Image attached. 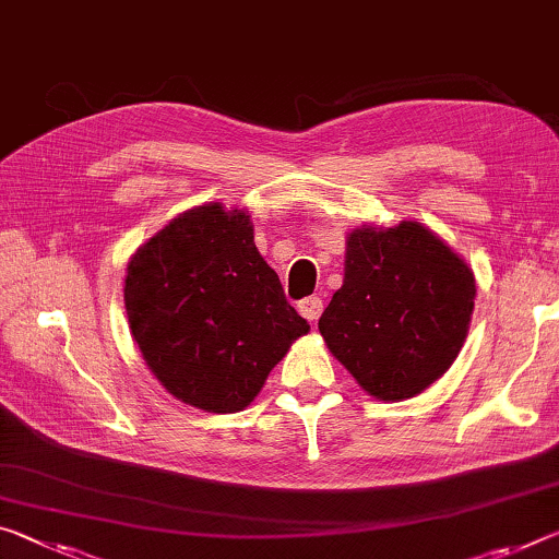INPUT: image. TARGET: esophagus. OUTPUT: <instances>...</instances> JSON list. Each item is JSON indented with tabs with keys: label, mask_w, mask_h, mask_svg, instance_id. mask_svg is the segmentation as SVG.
<instances>
[{
	"label": "esophagus",
	"mask_w": 559,
	"mask_h": 559,
	"mask_svg": "<svg viewBox=\"0 0 559 559\" xmlns=\"http://www.w3.org/2000/svg\"><path fill=\"white\" fill-rule=\"evenodd\" d=\"M298 311H300V316L308 318V321H318L323 313V300L318 296H308L298 304Z\"/></svg>",
	"instance_id": "esophagus-1"
}]
</instances>
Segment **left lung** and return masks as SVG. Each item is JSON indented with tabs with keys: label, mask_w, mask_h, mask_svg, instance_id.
I'll return each mask as SVG.
<instances>
[{
	"label": "left lung",
	"mask_w": 559,
	"mask_h": 559,
	"mask_svg": "<svg viewBox=\"0 0 559 559\" xmlns=\"http://www.w3.org/2000/svg\"><path fill=\"white\" fill-rule=\"evenodd\" d=\"M473 308V269L428 226H360L345 238L343 286L318 331L362 391L397 403L453 366Z\"/></svg>",
	"instance_id": "8db88e82"
}]
</instances>
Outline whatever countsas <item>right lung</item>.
Listing matches in <instances>:
<instances>
[{
	"label": "right lung",
	"instance_id": "add662e5",
	"mask_svg": "<svg viewBox=\"0 0 559 559\" xmlns=\"http://www.w3.org/2000/svg\"><path fill=\"white\" fill-rule=\"evenodd\" d=\"M123 306L141 356L176 401L238 413L311 331L253 243L243 209L183 211L127 263Z\"/></svg>",
	"mask_w": 559,
	"mask_h": 559
}]
</instances>
